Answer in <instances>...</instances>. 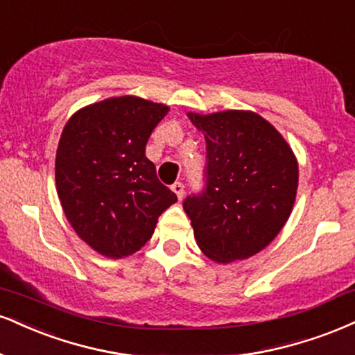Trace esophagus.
I'll list each match as a JSON object with an SVG mask.
<instances>
[{"instance_id":"obj_1","label":"esophagus","mask_w":355,"mask_h":355,"mask_svg":"<svg viewBox=\"0 0 355 355\" xmlns=\"http://www.w3.org/2000/svg\"><path fill=\"white\" fill-rule=\"evenodd\" d=\"M172 190H173V193L177 195V198H178V200H182V198H183V193H185V187H183V183H180V182H175L173 185H172Z\"/></svg>"}]
</instances>
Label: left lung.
I'll return each instance as SVG.
<instances>
[{"instance_id":"1","label":"left lung","mask_w":355,"mask_h":355,"mask_svg":"<svg viewBox=\"0 0 355 355\" xmlns=\"http://www.w3.org/2000/svg\"><path fill=\"white\" fill-rule=\"evenodd\" d=\"M207 142V189L183 202L196 245L215 263L246 259L283 230L300 168L284 137L251 110L189 112Z\"/></svg>"}]
</instances>
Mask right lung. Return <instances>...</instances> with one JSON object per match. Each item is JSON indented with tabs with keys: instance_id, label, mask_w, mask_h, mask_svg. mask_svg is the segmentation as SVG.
<instances>
[{
	"instance_id": "right-lung-1",
	"label": "right lung",
	"mask_w": 355,
	"mask_h": 355,
	"mask_svg": "<svg viewBox=\"0 0 355 355\" xmlns=\"http://www.w3.org/2000/svg\"><path fill=\"white\" fill-rule=\"evenodd\" d=\"M170 107L137 96L79 109L55 152V189L74 232L94 251L125 258L155 232L177 195L162 185L145 145Z\"/></svg>"
}]
</instances>
